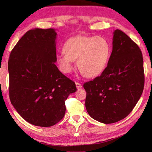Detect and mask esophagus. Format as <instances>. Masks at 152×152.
Returning a JSON list of instances; mask_svg holds the SVG:
<instances>
[{
    "mask_svg": "<svg viewBox=\"0 0 152 152\" xmlns=\"http://www.w3.org/2000/svg\"><path fill=\"white\" fill-rule=\"evenodd\" d=\"M76 88L78 89L82 88V84L80 83H79V82H76Z\"/></svg>",
    "mask_w": 152,
    "mask_h": 152,
    "instance_id": "34e87169",
    "label": "esophagus"
}]
</instances>
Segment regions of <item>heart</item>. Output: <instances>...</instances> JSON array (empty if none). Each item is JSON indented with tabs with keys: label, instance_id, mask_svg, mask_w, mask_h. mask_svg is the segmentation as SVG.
<instances>
[{
	"label": "heart",
	"instance_id": "1",
	"mask_svg": "<svg viewBox=\"0 0 152 152\" xmlns=\"http://www.w3.org/2000/svg\"><path fill=\"white\" fill-rule=\"evenodd\" d=\"M110 50L109 42L104 37L76 36L64 43V53L58 56L57 62L63 72L70 73L77 60V66L83 75L97 76L107 68Z\"/></svg>",
	"mask_w": 152,
	"mask_h": 152
}]
</instances>
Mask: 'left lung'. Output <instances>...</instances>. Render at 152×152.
<instances>
[{
  "mask_svg": "<svg viewBox=\"0 0 152 152\" xmlns=\"http://www.w3.org/2000/svg\"><path fill=\"white\" fill-rule=\"evenodd\" d=\"M144 79L140 48L122 31L115 30L107 68L101 76L83 85L87 112L92 119L104 124L123 119L140 100Z\"/></svg>",
  "mask_w": 152,
  "mask_h": 152,
  "instance_id": "obj_1",
  "label": "left lung"
}]
</instances>
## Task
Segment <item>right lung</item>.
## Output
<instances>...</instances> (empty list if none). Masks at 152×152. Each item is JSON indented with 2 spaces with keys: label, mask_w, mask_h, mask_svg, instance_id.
I'll list each match as a JSON object with an SVG mask.
<instances>
[{
  "label": "right lung",
  "mask_w": 152,
  "mask_h": 152,
  "mask_svg": "<svg viewBox=\"0 0 152 152\" xmlns=\"http://www.w3.org/2000/svg\"><path fill=\"white\" fill-rule=\"evenodd\" d=\"M54 29L28 31L12 49L8 61L9 97L31 124L48 127L64 117L65 101L76 84L58 70Z\"/></svg>",
  "instance_id": "right-lung-1"
}]
</instances>
